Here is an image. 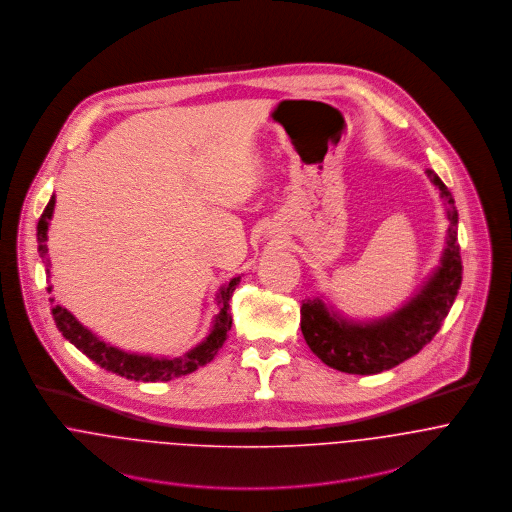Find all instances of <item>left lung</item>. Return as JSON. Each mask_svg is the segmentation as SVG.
Wrapping results in <instances>:
<instances>
[{
  "mask_svg": "<svg viewBox=\"0 0 512 512\" xmlns=\"http://www.w3.org/2000/svg\"><path fill=\"white\" fill-rule=\"evenodd\" d=\"M426 174L446 200L450 220L442 265L426 286L395 314L371 324L341 320L320 298L306 300L300 308V328L308 347L341 373L375 375L397 367L432 341L454 304L463 273L457 243V210L440 176L430 169Z\"/></svg>",
  "mask_w": 512,
  "mask_h": 512,
  "instance_id": "left-lung-1",
  "label": "left lung"
}]
</instances>
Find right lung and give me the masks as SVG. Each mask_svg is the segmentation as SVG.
<instances>
[{
    "label": "right lung",
    "mask_w": 512,
    "mask_h": 512,
    "mask_svg": "<svg viewBox=\"0 0 512 512\" xmlns=\"http://www.w3.org/2000/svg\"><path fill=\"white\" fill-rule=\"evenodd\" d=\"M55 210V198L49 200L43 216L39 218L37 224V241H39V253L45 259L47 255V229H49V220ZM49 275V269H47ZM239 284V277L231 279L226 288L220 290V304L222 310L216 318L214 330L210 336L196 345L192 351H188L184 357H174V359H165V357H149V355H137V353H125L117 349L114 345H108L106 341L98 340L88 328H84L66 308L51 300V310L53 318L57 322V328L62 332V336L70 343H74L86 357H90L94 363H98L102 369L115 373L119 377L131 379V381H145V383H155V381H171L174 377L188 375L196 371L198 367L210 363L222 345L228 340L229 328H231V314H229V298ZM51 292V286L47 288Z\"/></svg>",
    "instance_id": "obj_1"
}]
</instances>
